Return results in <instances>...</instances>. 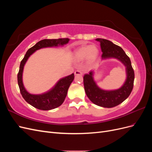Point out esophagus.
Wrapping results in <instances>:
<instances>
[{
	"label": "esophagus",
	"mask_w": 152,
	"mask_h": 152,
	"mask_svg": "<svg viewBox=\"0 0 152 152\" xmlns=\"http://www.w3.org/2000/svg\"><path fill=\"white\" fill-rule=\"evenodd\" d=\"M74 73L75 75H82V72L80 70H75Z\"/></svg>",
	"instance_id": "1"
}]
</instances>
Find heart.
I'll return each instance as SVG.
<instances>
[{"mask_svg": "<svg viewBox=\"0 0 152 152\" xmlns=\"http://www.w3.org/2000/svg\"><path fill=\"white\" fill-rule=\"evenodd\" d=\"M98 53V49L96 45H85L76 50L74 58L77 61H83L87 59L89 63H93L97 58Z\"/></svg>", "mask_w": 152, "mask_h": 152, "instance_id": "heart-1", "label": "heart"}]
</instances>
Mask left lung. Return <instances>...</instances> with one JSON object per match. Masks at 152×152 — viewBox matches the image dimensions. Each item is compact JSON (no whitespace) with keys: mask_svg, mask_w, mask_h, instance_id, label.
<instances>
[{"mask_svg":"<svg viewBox=\"0 0 152 152\" xmlns=\"http://www.w3.org/2000/svg\"><path fill=\"white\" fill-rule=\"evenodd\" d=\"M96 40L100 43L102 59L116 58L126 66V80L121 88L116 90L106 91L99 88L94 80L93 71L84 76V89L91 102L99 107L112 108L122 103L130 95L134 86V72L130 58L120 46L107 39H96Z\"/></svg>","mask_w":152,"mask_h":152,"instance_id":"left-lung-1","label":"left lung"}]
</instances>
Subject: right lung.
Returning a JSON list of instances; mask_svg holds the SVG:
<instances>
[{"label":"right lung","mask_w":152,"mask_h":152,"mask_svg":"<svg viewBox=\"0 0 152 152\" xmlns=\"http://www.w3.org/2000/svg\"><path fill=\"white\" fill-rule=\"evenodd\" d=\"M70 39L68 38L58 39H44L39 41L33 47L30 48L23 59L21 61L19 72L18 73V83L20 87V93L26 102L33 106L34 107L42 110H50L56 108L61 105L67 94L68 89L72 82L74 79V74H72L63 77L59 80L51 89L40 94H33L29 93L25 88L23 83V72L24 66L28 58L39 50L45 48L57 47L58 45H63L66 44Z\"/></svg>","instance_id":"right-lung-1"}]
</instances>
